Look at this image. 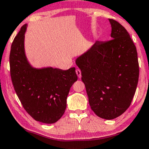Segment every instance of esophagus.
Returning a JSON list of instances; mask_svg holds the SVG:
<instances>
[{
	"mask_svg": "<svg viewBox=\"0 0 149 149\" xmlns=\"http://www.w3.org/2000/svg\"><path fill=\"white\" fill-rule=\"evenodd\" d=\"M76 74L78 76V77L81 78L82 77V74H81V71L79 69H77L76 70Z\"/></svg>",
	"mask_w": 149,
	"mask_h": 149,
	"instance_id": "obj_1",
	"label": "esophagus"
}]
</instances>
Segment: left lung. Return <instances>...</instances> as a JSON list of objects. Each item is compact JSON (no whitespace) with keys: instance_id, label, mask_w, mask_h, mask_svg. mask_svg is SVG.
Returning a JSON list of instances; mask_svg holds the SVG:
<instances>
[{"instance_id":"left-lung-1","label":"left lung","mask_w":149,"mask_h":149,"mask_svg":"<svg viewBox=\"0 0 149 149\" xmlns=\"http://www.w3.org/2000/svg\"><path fill=\"white\" fill-rule=\"evenodd\" d=\"M113 39L96 41L76 59L82 72L90 108L101 118L112 120L129 108L138 85L136 46L121 24L109 19Z\"/></svg>"}]
</instances>
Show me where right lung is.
I'll use <instances>...</instances> for the list:
<instances>
[{"instance_id": "right-lung-1", "label": "right lung", "mask_w": 149, "mask_h": 149, "mask_svg": "<svg viewBox=\"0 0 149 149\" xmlns=\"http://www.w3.org/2000/svg\"><path fill=\"white\" fill-rule=\"evenodd\" d=\"M27 26L21 27L10 48L12 82L24 109L34 120L54 123L63 116L70 87L77 80V76L74 67L62 70L52 67H33L25 52Z\"/></svg>"}]
</instances>
